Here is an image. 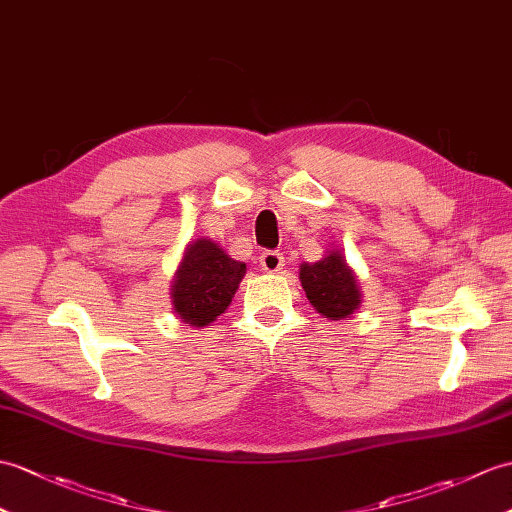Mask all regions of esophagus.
Here are the masks:
<instances>
[{
	"mask_svg": "<svg viewBox=\"0 0 512 512\" xmlns=\"http://www.w3.org/2000/svg\"><path fill=\"white\" fill-rule=\"evenodd\" d=\"M259 266L266 272H279L283 268V255L277 251H266L259 257Z\"/></svg>",
	"mask_w": 512,
	"mask_h": 512,
	"instance_id": "34e87169",
	"label": "esophagus"
}]
</instances>
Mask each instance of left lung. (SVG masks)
<instances>
[{
  "label": "left lung",
  "mask_w": 512,
  "mask_h": 512,
  "mask_svg": "<svg viewBox=\"0 0 512 512\" xmlns=\"http://www.w3.org/2000/svg\"><path fill=\"white\" fill-rule=\"evenodd\" d=\"M301 283L307 299L325 318H349L360 305L358 283L338 251H331L316 264H303Z\"/></svg>",
  "instance_id": "obj_1"
}]
</instances>
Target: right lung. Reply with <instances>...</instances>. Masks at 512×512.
Wrapping results in <instances>:
<instances>
[{
	"mask_svg": "<svg viewBox=\"0 0 512 512\" xmlns=\"http://www.w3.org/2000/svg\"><path fill=\"white\" fill-rule=\"evenodd\" d=\"M246 264L235 261L209 240L187 246L172 285L174 312L185 323L205 327L227 310Z\"/></svg>",
	"mask_w": 512,
	"mask_h": 512,
	"instance_id": "1",
	"label": "right lung"
}]
</instances>
